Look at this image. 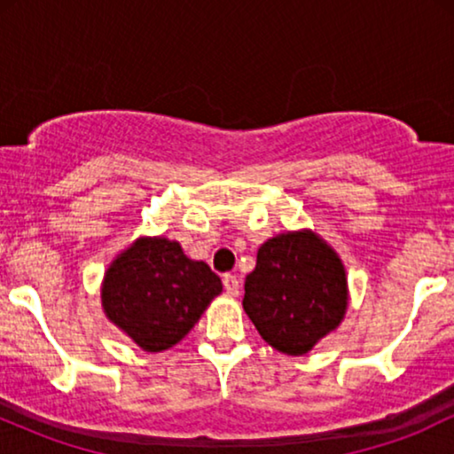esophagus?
<instances>
[{"label":"esophagus","instance_id":"1","mask_svg":"<svg viewBox=\"0 0 454 454\" xmlns=\"http://www.w3.org/2000/svg\"><path fill=\"white\" fill-rule=\"evenodd\" d=\"M222 281H223V290H226V294L231 296L239 294V290H241V281L234 278V275H223Z\"/></svg>","mask_w":454,"mask_h":454}]
</instances>
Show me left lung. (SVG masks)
Masks as SVG:
<instances>
[{"instance_id": "1", "label": "left lung", "mask_w": 454, "mask_h": 454, "mask_svg": "<svg viewBox=\"0 0 454 454\" xmlns=\"http://www.w3.org/2000/svg\"><path fill=\"white\" fill-rule=\"evenodd\" d=\"M243 309L270 348L303 356L335 331L348 309L340 254L309 228L270 237L245 278Z\"/></svg>"}]
</instances>
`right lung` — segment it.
<instances>
[{
	"label": "right lung",
	"instance_id": "right-lung-1",
	"mask_svg": "<svg viewBox=\"0 0 454 454\" xmlns=\"http://www.w3.org/2000/svg\"><path fill=\"white\" fill-rule=\"evenodd\" d=\"M217 294L222 279L209 264L187 258L166 237H138L108 264L102 309L145 352H164L184 340Z\"/></svg>",
	"mask_w": 454,
	"mask_h": 454
}]
</instances>
